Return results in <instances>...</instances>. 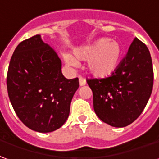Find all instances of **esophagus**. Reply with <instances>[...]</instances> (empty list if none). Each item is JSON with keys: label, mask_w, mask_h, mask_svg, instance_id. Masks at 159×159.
<instances>
[{"label": "esophagus", "mask_w": 159, "mask_h": 159, "mask_svg": "<svg viewBox=\"0 0 159 159\" xmlns=\"http://www.w3.org/2000/svg\"><path fill=\"white\" fill-rule=\"evenodd\" d=\"M79 84H80V86H84V85L86 84V80L84 79V77L79 76Z\"/></svg>", "instance_id": "34e87169"}]
</instances>
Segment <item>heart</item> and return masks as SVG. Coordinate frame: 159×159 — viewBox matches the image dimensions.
Segmentation results:
<instances>
[{
	"mask_svg": "<svg viewBox=\"0 0 159 159\" xmlns=\"http://www.w3.org/2000/svg\"><path fill=\"white\" fill-rule=\"evenodd\" d=\"M75 58L70 54H62L63 61L73 69L79 67L80 61L88 60V70L95 77L104 78L114 73L120 62L122 48L119 43L108 38H100L94 43L83 45L73 50Z\"/></svg>",
	"mask_w": 159,
	"mask_h": 159,
	"instance_id": "b5f03b06",
	"label": "heart"
}]
</instances>
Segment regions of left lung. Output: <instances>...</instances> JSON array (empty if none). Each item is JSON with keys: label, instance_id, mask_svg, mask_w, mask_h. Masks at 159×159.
Returning a JSON list of instances; mask_svg holds the SVG:
<instances>
[{"label": "left lung", "instance_id": "left-lung-1", "mask_svg": "<svg viewBox=\"0 0 159 159\" xmlns=\"http://www.w3.org/2000/svg\"><path fill=\"white\" fill-rule=\"evenodd\" d=\"M87 83L93 92L95 113L102 122L116 128L130 125L143 112L153 87L152 61L146 45L135 38L114 73Z\"/></svg>", "mask_w": 159, "mask_h": 159}]
</instances>
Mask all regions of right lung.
I'll return each mask as SVG.
<instances>
[{"label":"right lung","mask_w":159,"mask_h":159,"mask_svg":"<svg viewBox=\"0 0 159 159\" xmlns=\"http://www.w3.org/2000/svg\"><path fill=\"white\" fill-rule=\"evenodd\" d=\"M7 87L20 120L32 130L47 133L59 129L68 119L79 82L64 77L57 52L36 34L15 49Z\"/></svg>","instance_id":"1"}]
</instances>
